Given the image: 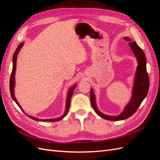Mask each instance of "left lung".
Masks as SVG:
<instances>
[{"label":"left lung","mask_w":160,"mask_h":160,"mask_svg":"<svg viewBox=\"0 0 160 160\" xmlns=\"http://www.w3.org/2000/svg\"><path fill=\"white\" fill-rule=\"evenodd\" d=\"M124 39L127 41H129V45L133 51L135 56L137 57L138 62L137 72L135 77L133 95L129 103L125 107L123 112L118 116H109L105 115L101 113L97 108L94 93L92 89L90 91L91 103L95 112L101 118L110 121L123 120L133 115L136 112L143 100L147 96L149 88V79L146 69V57L145 53L135 41L132 42L131 41L132 40L128 37H125Z\"/></svg>","instance_id":"left-lung-1"}]
</instances>
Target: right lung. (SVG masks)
<instances>
[{"mask_svg":"<svg viewBox=\"0 0 160 160\" xmlns=\"http://www.w3.org/2000/svg\"><path fill=\"white\" fill-rule=\"evenodd\" d=\"M23 45V42H21L20 43V44L18 45V46L17 47L16 51H14V54H13V57H12V62H13V65H12V72H11V78H10V92H11V97L12 99L15 101V103L17 104V105L18 106L19 108H21V109L23 111H24L22 110V109L21 108V107L20 106V105H19L18 102L17 101L15 97H14V75H15V71H16V66H17V55H18V51H20V49H21V47H22ZM75 86H73L72 88H71L69 92H68V95H67V101H66V109H65V111L64 114L62 115V116H61V117L59 118H55V119H38V118H36L35 117H32V116H31V115H28L27 113H25L28 117H29L30 118H31L32 119H34L35 121H42V122H57V121H60L62 119H63L65 116L67 115V113H68L69 112V108H70V101H71V98L72 97V93H73V90L75 89Z\"/></svg>","mask_w":160,"mask_h":160,"instance_id":"1","label":"right lung"}]
</instances>
